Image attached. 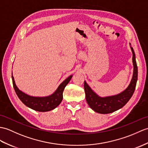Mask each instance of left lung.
I'll return each instance as SVG.
<instances>
[{
  "label": "left lung",
  "instance_id": "1",
  "mask_svg": "<svg viewBox=\"0 0 148 148\" xmlns=\"http://www.w3.org/2000/svg\"><path fill=\"white\" fill-rule=\"evenodd\" d=\"M132 52V62L134 72L132 80L126 90L119 95L112 97L102 98L93 92L84 81V88L86 99L90 107L96 112L102 114L112 113L122 108L129 101L135 91L137 81V66L136 61V56L133 48L130 46Z\"/></svg>",
  "mask_w": 148,
  "mask_h": 148
}]
</instances>
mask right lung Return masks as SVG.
I'll return each mask as SVG.
<instances>
[{
    "mask_svg": "<svg viewBox=\"0 0 148 148\" xmlns=\"http://www.w3.org/2000/svg\"><path fill=\"white\" fill-rule=\"evenodd\" d=\"M73 75H70L64 80L58 87L57 90L51 95L47 97H34L27 95L20 91L16 86L13 75H12L13 87L16 95L24 104L27 107L38 112H48L56 108L59 105L63 98V91L65 87L71 79Z\"/></svg>",
    "mask_w": 148,
    "mask_h": 148,
    "instance_id": "right-lung-1",
    "label": "right lung"
}]
</instances>
